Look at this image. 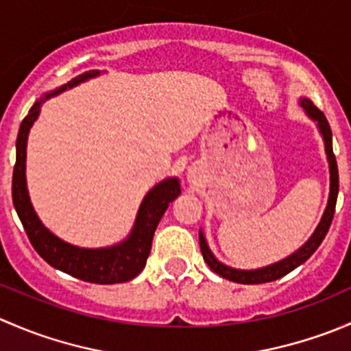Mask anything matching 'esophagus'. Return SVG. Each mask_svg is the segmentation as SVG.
I'll return each instance as SVG.
<instances>
[{
    "mask_svg": "<svg viewBox=\"0 0 351 351\" xmlns=\"http://www.w3.org/2000/svg\"><path fill=\"white\" fill-rule=\"evenodd\" d=\"M189 178L192 180V182H193V180H195V176H193V175H189Z\"/></svg>",
    "mask_w": 351,
    "mask_h": 351,
    "instance_id": "34e87169",
    "label": "esophagus"
}]
</instances>
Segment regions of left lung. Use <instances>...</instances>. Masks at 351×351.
Wrapping results in <instances>:
<instances>
[{"label": "left lung", "mask_w": 351, "mask_h": 351, "mask_svg": "<svg viewBox=\"0 0 351 351\" xmlns=\"http://www.w3.org/2000/svg\"><path fill=\"white\" fill-rule=\"evenodd\" d=\"M300 107L306 110L307 115L313 120L317 122V129H319L321 136L324 141V149H326L328 162H329V198L326 210H324L321 222L317 224L316 231L313 232L307 243L302 247L292 253L290 256H287L285 260L277 261L274 265H268V267L256 268V270H238V268H231L228 265L221 263L217 258L212 254L210 247H208L207 241H205L204 232H198V239H200V250L204 254L205 263L210 267L212 271H215L217 275H221L222 278H228V280L236 282V284H265V282H274L277 278H282L284 275L290 274L292 270H295L297 267L307 261L311 258V254L319 247V244L323 243V239L326 238L329 226H331L332 215H335V207H336V198H338V189H339V178H338V165H336L335 153H332V136H331V127H329L326 117L321 112L316 105L313 104L307 98H300Z\"/></svg>", "instance_id": "obj_1"}]
</instances>
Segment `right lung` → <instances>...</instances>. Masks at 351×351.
<instances>
[{"instance_id": "obj_1", "label": "right lung", "mask_w": 351, "mask_h": 351, "mask_svg": "<svg viewBox=\"0 0 351 351\" xmlns=\"http://www.w3.org/2000/svg\"><path fill=\"white\" fill-rule=\"evenodd\" d=\"M98 74H100V71H88V73L80 74L64 86L58 88L51 93H45L40 100L35 101L34 107L28 110V115L22 120L19 137H16V162L15 168H13L12 195L15 210L22 221L32 246L51 267L69 274L71 277L80 278V280L108 285L132 280L146 267L156 228H158L162 214L168 208L169 202H173L182 193L178 178L162 180L161 183H158L147 192L143 204H141L139 212H137L132 231L127 236V239L115 244V246L98 247V250L73 246V244L62 241L58 236L52 234L42 224L40 219L35 214L34 207H32L27 190V178H25L28 132H30V127L34 125L38 113H40V105L54 95H59L67 88L76 86V84L98 76Z\"/></svg>"}]
</instances>
